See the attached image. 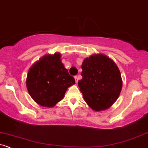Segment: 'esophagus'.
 Masks as SVG:
<instances>
[{"instance_id":"1","label":"esophagus","mask_w":148,"mask_h":148,"mask_svg":"<svg viewBox=\"0 0 148 148\" xmlns=\"http://www.w3.org/2000/svg\"><path fill=\"white\" fill-rule=\"evenodd\" d=\"M74 79H75L76 80V83H77V82H78V77H77V76H75V77H74Z\"/></svg>"}]
</instances>
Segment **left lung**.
Returning <instances> with one entry per match:
<instances>
[{
	"label": "left lung",
	"instance_id": "8db88e82",
	"mask_svg": "<svg viewBox=\"0 0 148 148\" xmlns=\"http://www.w3.org/2000/svg\"><path fill=\"white\" fill-rule=\"evenodd\" d=\"M82 69V79L78 85L86 103L96 111L111 107L123 85L116 63L104 54H94L85 59Z\"/></svg>",
	"mask_w": 148,
	"mask_h": 148
}]
</instances>
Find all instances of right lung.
Here are the masks:
<instances>
[{
	"instance_id": "right-lung-1",
	"label": "right lung",
	"mask_w": 148,
	"mask_h": 148,
	"mask_svg": "<svg viewBox=\"0 0 148 148\" xmlns=\"http://www.w3.org/2000/svg\"><path fill=\"white\" fill-rule=\"evenodd\" d=\"M60 58V53L47 54L27 73L26 86L29 94L42 106L53 107L63 99L68 87L75 84Z\"/></svg>"
}]
</instances>
